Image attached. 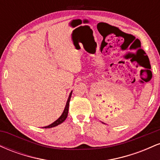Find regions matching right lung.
Returning <instances> with one entry per match:
<instances>
[{
  "mask_svg": "<svg viewBox=\"0 0 160 160\" xmlns=\"http://www.w3.org/2000/svg\"><path fill=\"white\" fill-rule=\"evenodd\" d=\"M71 95H72V91L71 92V93H70L69 95V97L68 98V101H67V103H66V105H65V109H64V111L63 113H62V115L60 116L59 117H58L57 120L55 121V122H53L52 124L49 125V126H44V127L43 128H52V127H55V126H58V125L62 123V122H64L66 120V118H67L68 117V108H69V102H70V99H71Z\"/></svg>",
  "mask_w": 160,
  "mask_h": 160,
  "instance_id": "1",
  "label": "right lung"
}]
</instances>
